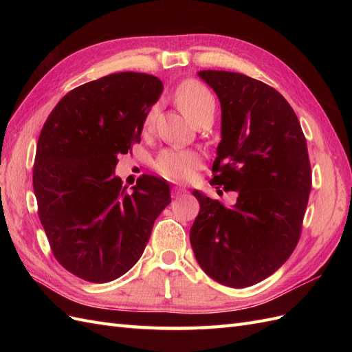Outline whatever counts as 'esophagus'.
Masks as SVG:
<instances>
[{
  "label": "esophagus",
  "instance_id": "1",
  "mask_svg": "<svg viewBox=\"0 0 352 352\" xmlns=\"http://www.w3.org/2000/svg\"><path fill=\"white\" fill-rule=\"evenodd\" d=\"M186 192H188V190H186L185 188H180V186H173V189H172V195H173L175 198L182 197V195H185Z\"/></svg>",
  "mask_w": 352,
  "mask_h": 352
}]
</instances>
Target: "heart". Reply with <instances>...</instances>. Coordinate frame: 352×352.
Wrapping results in <instances>:
<instances>
[{
	"label": "heart",
	"instance_id": "1",
	"mask_svg": "<svg viewBox=\"0 0 352 352\" xmlns=\"http://www.w3.org/2000/svg\"><path fill=\"white\" fill-rule=\"evenodd\" d=\"M176 101L190 120L197 123L207 114H214L216 102L212 94L201 82L195 79H186L179 85L176 91ZM153 109L145 117V129L153 124ZM201 164L199 155L194 151H176L166 150L155 160V170L163 177L173 182H189L194 177L197 168Z\"/></svg>",
	"mask_w": 352,
	"mask_h": 352
}]
</instances>
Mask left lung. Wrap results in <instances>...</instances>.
<instances>
[{"label":"left lung","mask_w":352,"mask_h":352,"mask_svg":"<svg viewBox=\"0 0 352 352\" xmlns=\"http://www.w3.org/2000/svg\"><path fill=\"white\" fill-rule=\"evenodd\" d=\"M221 105L211 185L236 190L228 208L194 190L199 212L189 239L201 269L230 287L269 278L301 236L311 167L300 120L282 95L242 73L201 70Z\"/></svg>","instance_id":"obj_1"}]
</instances>
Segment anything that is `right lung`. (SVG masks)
Returning <instances> with one entry per match:
<instances>
[{"label":"right lung","instance_id":"1","mask_svg":"<svg viewBox=\"0 0 352 352\" xmlns=\"http://www.w3.org/2000/svg\"><path fill=\"white\" fill-rule=\"evenodd\" d=\"M163 92L153 74L120 72L63 97L42 127L34 164L38 216L56 260L78 278L111 282L131 270L168 204L166 180L142 175L132 192L117 155L141 142Z\"/></svg>","mask_w":352,"mask_h":352}]
</instances>
